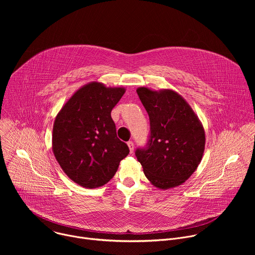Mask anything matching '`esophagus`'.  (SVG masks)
Returning <instances> with one entry per match:
<instances>
[{
	"mask_svg": "<svg viewBox=\"0 0 255 255\" xmlns=\"http://www.w3.org/2000/svg\"><path fill=\"white\" fill-rule=\"evenodd\" d=\"M127 145H128V147H129L130 153H133V151H134V144H133V142L129 141V142H127Z\"/></svg>",
	"mask_w": 255,
	"mask_h": 255,
	"instance_id": "obj_1",
	"label": "esophagus"
}]
</instances>
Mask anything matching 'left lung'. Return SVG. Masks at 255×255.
<instances>
[{
	"mask_svg": "<svg viewBox=\"0 0 255 255\" xmlns=\"http://www.w3.org/2000/svg\"><path fill=\"white\" fill-rule=\"evenodd\" d=\"M136 92L150 120L148 146L136 150L137 160L154 187L168 190L180 186L202 160L203 124L188 102L170 89L140 87Z\"/></svg>",
	"mask_w": 255,
	"mask_h": 255,
	"instance_id": "obj_1",
	"label": "left lung"
}]
</instances>
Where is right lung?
Returning <instances> with one entry per match:
<instances>
[{"label":"right lung","instance_id":"right-lung-1","mask_svg":"<svg viewBox=\"0 0 255 255\" xmlns=\"http://www.w3.org/2000/svg\"><path fill=\"white\" fill-rule=\"evenodd\" d=\"M126 90L91 82L80 88L57 113L52 151L64 173L87 189L106 185L129 153L116 134L112 109Z\"/></svg>","mask_w":255,"mask_h":255}]
</instances>
